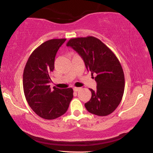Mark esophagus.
<instances>
[{
    "instance_id": "1",
    "label": "esophagus",
    "mask_w": 153,
    "mask_h": 153,
    "mask_svg": "<svg viewBox=\"0 0 153 153\" xmlns=\"http://www.w3.org/2000/svg\"><path fill=\"white\" fill-rule=\"evenodd\" d=\"M80 89H81L80 87H74V91H75V92H77V91H79Z\"/></svg>"
}]
</instances>
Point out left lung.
Segmentation results:
<instances>
[{"label": "left lung", "mask_w": 153, "mask_h": 153, "mask_svg": "<svg viewBox=\"0 0 153 153\" xmlns=\"http://www.w3.org/2000/svg\"><path fill=\"white\" fill-rule=\"evenodd\" d=\"M84 60L91 74H96V90L84 104L88 112L99 116L112 113L122 101L124 91V75L120 61L101 40L93 36L71 38L67 43Z\"/></svg>", "instance_id": "obj_1"}]
</instances>
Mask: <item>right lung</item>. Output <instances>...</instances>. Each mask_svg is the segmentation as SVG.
Wrapping results in <instances>:
<instances>
[{
  "mask_svg": "<svg viewBox=\"0 0 153 153\" xmlns=\"http://www.w3.org/2000/svg\"><path fill=\"white\" fill-rule=\"evenodd\" d=\"M66 39L47 40L29 56L23 72V89L29 106L38 116L54 120L67 112L74 97L71 88H50L56 53Z\"/></svg>",
  "mask_w": 153,
  "mask_h": 153,
  "instance_id": "right-lung-1",
  "label": "right lung"
}]
</instances>
